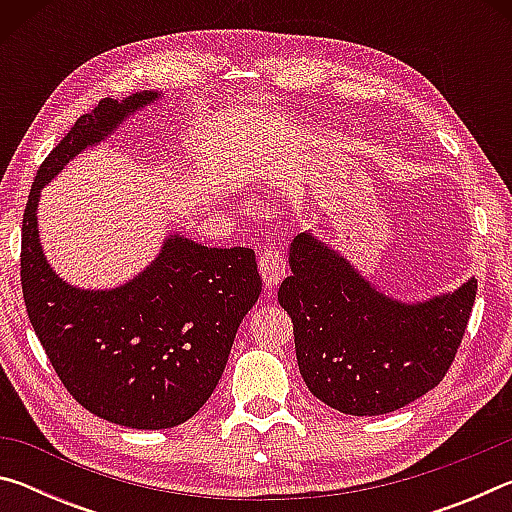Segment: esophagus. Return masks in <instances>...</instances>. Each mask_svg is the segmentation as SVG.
Segmentation results:
<instances>
[{
  "label": "esophagus",
  "instance_id": "34e87169",
  "mask_svg": "<svg viewBox=\"0 0 512 512\" xmlns=\"http://www.w3.org/2000/svg\"><path fill=\"white\" fill-rule=\"evenodd\" d=\"M284 271H287V257H284L282 248L277 246L264 248L262 255H259V275H262L266 287L268 289L277 287L284 277Z\"/></svg>",
  "mask_w": 512,
  "mask_h": 512
}]
</instances>
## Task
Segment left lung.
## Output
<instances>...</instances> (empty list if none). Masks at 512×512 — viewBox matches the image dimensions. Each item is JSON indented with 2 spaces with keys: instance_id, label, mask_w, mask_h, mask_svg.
Returning <instances> with one entry per match:
<instances>
[{
  "instance_id": "left-lung-1",
  "label": "left lung",
  "mask_w": 512,
  "mask_h": 512,
  "mask_svg": "<svg viewBox=\"0 0 512 512\" xmlns=\"http://www.w3.org/2000/svg\"><path fill=\"white\" fill-rule=\"evenodd\" d=\"M289 262L277 300L291 316L300 375L320 402L348 415H381L443 381L465 336L476 280L424 305H402L311 235L293 239Z\"/></svg>"
}]
</instances>
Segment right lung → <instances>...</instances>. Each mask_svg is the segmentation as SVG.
<instances>
[{"instance_id":"obj_1","label":"right lung","mask_w":512,"mask_h":512,"mask_svg":"<svg viewBox=\"0 0 512 512\" xmlns=\"http://www.w3.org/2000/svg\"><path fill=\"white\" fill-rule=\"evenodd\" d=\"M153 97L101 99L76 119L40 164L22 219V296L49 363L83 409L131 429L176 427L210 400L262 291L253 250L183 237L167 239L151 268L115 291L72 289L42 257L40 187Z\"/></svg>"}]
</instances>
